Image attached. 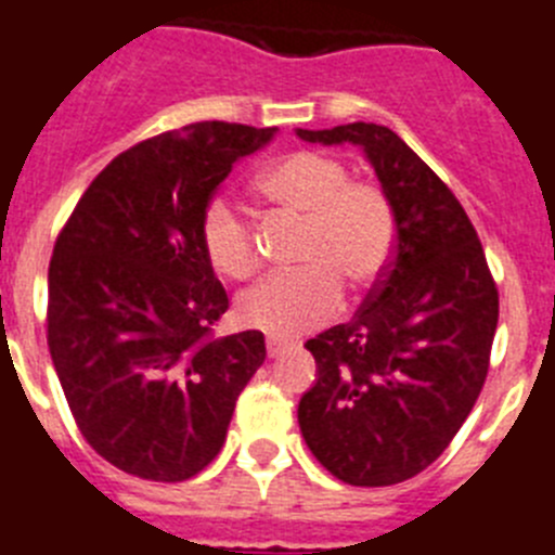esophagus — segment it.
Returning a JSON list of instances; mask_svg holds the SVG:
<instances>
[{
  "label": "esophagus",
  "instance_id": "esophagus-1",
  "mask_svg": "<svg viewBox=\"0 0 555 555\" xmlns=\"http://www.w3.org/2000/svg\"><path fill=\"white\" fill-rule=\"evenodd\" d=\"M264 346H268V354H271V358H279V354L287 349V344H284V340H279V337H268V340H264Z\"/></svg>",
  "mask_w": 555,
  "mask_h": 555
}]
</instances>
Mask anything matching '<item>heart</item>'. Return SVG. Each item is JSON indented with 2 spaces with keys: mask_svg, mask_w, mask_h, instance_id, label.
I'll return each mask as SVG.
<instances>
[{
  "mask_svg": "<svg viewBox=\"0 0 555 555\" xmlns=\"http://www.w3.org/2000/svg\"><path fill=\"white\" fill-rule=\"evenodd\" d=\"M257 186L268 204L301 218L293 250V262L301 268L245 291L237 318L268 335H301L335 315L340 282L360 291L385 271L397 234L391 201L377 184L349 181V167L340 158L318 151L279 158ZM201 248L220 276L240 282L259 271L254 225L229 197H215L204 209Z\"/></svg>",
  "mask_w": 555,
  "mask_h": 555,
  "instance_id": "1",
  "label": "heart"
}]
</instances>
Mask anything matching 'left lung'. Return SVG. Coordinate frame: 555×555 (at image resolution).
<instances>
[{"label":"left lung","instance_id":"obj_1","mask_svg":"<svg viewBox=\"0 0 555 555\" xmlns=\"http://www.w3.org/2000/svg\"><path fill=\"white\" fill-rule=\"evenodd\" d=\"M358 144L391 201L397 245L349 324L307 340L315 385L298 402L312 455L349 486H393L450 447L480 397L498 284L450 186L385 125L301 131Z\"/></svg>","mask_w":555,"mask_h":555}]
</instances>
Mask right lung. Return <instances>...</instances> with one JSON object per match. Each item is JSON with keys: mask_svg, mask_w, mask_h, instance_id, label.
Masks as SVG:
<instances>
[{"mask_svg": "<svg viewBox=\"0 0 555 555\" xmlns=\"http://www.w3.org/2000/svg\"><path fill=\"white\" fill-rule=\"evenodd\" d=\"M273 133L195 122L144 139L91 181L57 234L52 365L91 450L128 475L178 483L209 466L264 363L262 332L211 337L229 296L201 218L234 162Z\"/></svg>", "mask_w": 555, "mask_h": 555, "instance_id": "right-lung-1", "label": "right lung"}]
</instances>
